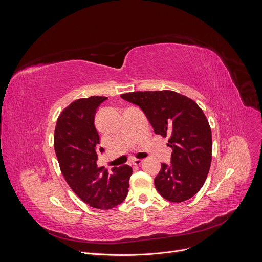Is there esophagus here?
Instances as JSON below:
<instances>
[{
  "label": "esophagus",
  "instance_id": "obj_1",
  "mask_svg": "<svg viewBox=\"0 0 262 262\" xmlns=\"http://www.w3.org/2000/svg\"><path fill=\"white\" fill-rule=\"evenodd\" d=\"M142 163H143V160H134L133 161V165H135V166H140Z\"/></svg>",
  "mask_w": 262,
  "mask_h": 262
}]
</instances>
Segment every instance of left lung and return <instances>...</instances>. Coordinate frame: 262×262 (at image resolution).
Returning a JSON list of instances; mask_svg holds the SVG:
<instances>
[{"label":"left lung","instance_id":"8db88e82","mask_svg":"<svg viewBox=\"0 0 262 262\" xmlns=\"http://www.w3.org/2000/svg\"><path fill=\"white\" fill-rule=\"evenodd\" d=\"M144 112L157 135L169 137L171 164H162L155 178L158 192L179 203L195 196L210 164L211 129L203 111L191 98L171 90L138 91L120 95Z\"/></svg>","mask_w":262,"mask_h":262}]
</instances>
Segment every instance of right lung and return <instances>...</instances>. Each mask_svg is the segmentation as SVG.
<instances>
[{"label": "right lung", "mask_w": 262, "mask_h": 262, "mask_svg": "<svg viewBox=\"0 0 262 262\" xmlns=\"http://www.w3.org/2000/svg\"><path fill=\"white\" fill-rule=\"evenodd\" d=\"M105 99L91 96L71 102L60 114L54 136L55 152L66 182L85 203L98 209H111L124 201L133 174L127 165L107 172L96 164L99 135L94 117ZM99 151L104 149L100 147Z\"/></svg>", "instance_id": "obj_1"}]
</instances>
